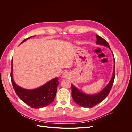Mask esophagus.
Segmentation results:
<instances>
[{"instance_id": "esophagus-1", "label": "esophagus", "mask_w": 132, "mask_h": 132, "mask_svg": "<svg viewBox=\"0 0 132 132\" xmlns=\"http://www.w3.org/2000/svg\"><path fill=\"white\" fill-rule=\"evenodd\" d=\"M69 76V75L68 73H67V72H65V73H64L63 74L62 77H63V78H67V77H68Z\"/></svg>"}]
</instances>
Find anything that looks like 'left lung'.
I'll list each match as a JSON object with an SVG mask.
<instances>
[{"mask_svg":"<svg viewBox=\"0 0 132 132\" xmlns=\"http://www.w3.org/2000/svg\"><path fill=\"white\" fill-rule=\"evenodd\" d=\"M96 37L97 38V41L96 43L98 44V45H104L110 48L109 43H108V42L105 39L97 35H96ZM114 60L115 64V59ZM114 68H115V65ZM114 78L115 71L114 69L112 77V79L110 82L108 84V85L105 87V89H103V90H102L100 93H99L96 95H90L85 94L82 93V92L80 91L73 84H71V95H72V97L74 101L79 106L84 107L91 108L98 104L99 103H100L103 100H104L110 93L112 87V85L113 84Z\"/></svg>","mask_w":132,"mask_h":132,"instance_id":"1","label":"left lung"}]
</instances>
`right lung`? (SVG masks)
I'll list each match as a JSON object with an SVG mask.
<instances>
[{
  "label": "right lung",
  "mask_w": 132,
  "mask_h": 132,
  "mask_svg": "<svg viewBox=\"0 0 132 132\" xmlns=\"http://www.w3.org/2000/svg\"><path fill=\"white\" fill-rule=\"evenodd\" d=\"M33 36L25 39L21 43ZM11 62H13V60ZM12 69L13 65H11L10 77L13 88L18 97L26 104L32 108L38 109L47 106L54 101L57 91V86L59 84L58 78L51 80L37 89L26 90L21 88L15 83L13 79Z\"/></svg>",
  "instance_id": "obj_1"
}]
</instances>
